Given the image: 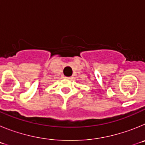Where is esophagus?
<instances>
[{"mask_svg":"<svg viewBox=\"0 0 145 145\" xmlns=\"http://www.w3.org/2000/svg\"><path fill=\"white\" fill-rule=\"evenodd\" d=\"M72 78V77H65V79L67 80H71Z\"/></svg>","mask_w":145,"mask_h":145,"instance_id":"obj_1","label":"esophagus"}]
</instances>
